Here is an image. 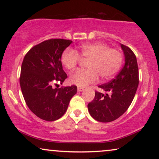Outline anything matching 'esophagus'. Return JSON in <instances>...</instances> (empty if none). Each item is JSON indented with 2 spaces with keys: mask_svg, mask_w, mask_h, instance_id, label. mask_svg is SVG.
I'll use <instances>...</instances> for the list:
<instances>
[{
  "mask_svg": "<svg viewBox=\"0 0 159 159\" xmlns=\"http://www.w3.org/2000/svg\"><path fill=\"white\" fill-rule=\"evenodd\" d=\"M84 87H81V86H78V91L82 92V91H84Z\"/></svg>",
  "mask_w": 159,
  "mask_h": 159,
  "instance_id": "1",
  "label": "esophagus"
}]
</instances>
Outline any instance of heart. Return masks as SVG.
<instances>
[{
    "label": "heart",
    "mask_w": 159,
    "mask_h": 159,
    "mask_svg": "<svg viewBox=\"0 0 159 159\" xmlns=\"http://www.w3.org/2000/svg\"><path fill=\"white\" fill-rule=\"evenodd\" d=\"M81 59L89 60L88 70H79L72 73L70 81L77 86H85L95 83L98 78L108 80L120 70L122 63L121 52L110 48L107 44L94 43L84 44L77 51L67 48L62 52L61 61L67 70H73L77 67Z\"/></svg>",
    "instance_id": "b5f03b06"
}]
</instances>
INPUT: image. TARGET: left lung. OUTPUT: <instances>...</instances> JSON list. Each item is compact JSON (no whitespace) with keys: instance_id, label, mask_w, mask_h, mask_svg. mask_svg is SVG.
I'll return each instance as SVG.
<instances>
[{"instance_id":"left-lung-1","label":"left lung","mask_w":159,"mask_h":159,"mask_svg":"<svg viewBox=\"0 0 159 159\" xmlns=\"http://www.w3.org/2000/svg\"><path fill=\"white\" fill-rule=\"evenodd\" d=\"M125 65L114 79L98 86L106 93L95 92L94 100L88 104L92 117L101 122H112L127 111L139 85V69L135 54L130 48L121 44Z\"/></svg>"}]
</instances>
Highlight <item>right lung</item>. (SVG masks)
Wrapping results in <instances>:
<instances>
[{
  "label": "right lung",
  "instance_id": "obj_1",
  "mask_svg": "<svg viewBox=\"0 0 159 159\" xmlns=\"http://www.w3.org/2000/svg\"><path fill=\"white\" fill-rule=\"evenodd\" d=\"M73 41L50 39L34 46L25 54L21 66L20 84L29 109L46 121L59 119L77 92L75 85L54 88L67 75L62 68V52Z\"/></svg>",
  "mask_w": 159,
  "mask_h": 159
}]
</instances>
